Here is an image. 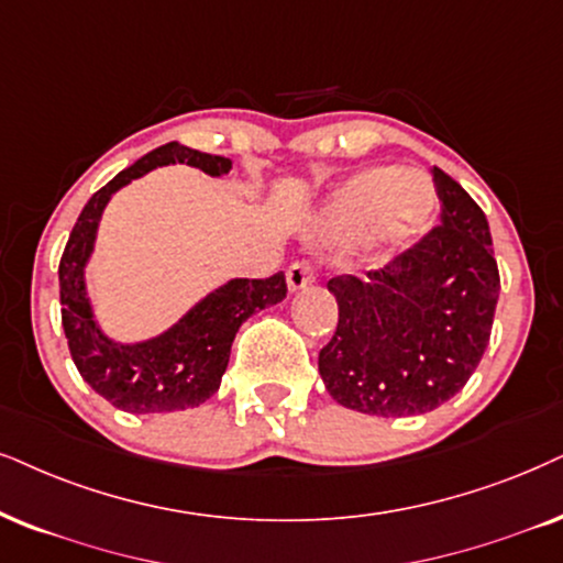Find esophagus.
Wrapping results in <instances>:
<instances>
[{
  "mask_svg": "<svg viewBox=\"0 0 563 563\" xmlns=\"http://www.w3.org/2000/svg\"><path fill=\"white\" fill-rule=\"evenodd\" d=\"M286 283L290 294H298V290L309 288L314 283V269H311L309 262H294L286 273Z\"/></svg>",
  "mask_w": 563,
  "mask_h": 563,
  "instance_id": "34e87169",
  "label": "esophagus"
}]
</instances>
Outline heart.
Here are the masks:
<instances>
[{"instance_id": "obj_1", "label": "heart", "mask_w": 563, "mask_h": 563, "mask_svg": "<svg viewBox=\"0 0 563 563\" xmlns=\"http://www.w3.org/2000/svg\"><path fill=\"white\" fill-rule=\"evenodd\" d=\"M433 208L437 189L423 170L372 166L332 191L319 225L327 239H358L372 229L374 244L397 252L421 236Z\"/></svg>"}]
</instances>
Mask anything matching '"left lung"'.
<instances>
[{
	"label": "left lung",
	"mask_w": 563,
	"mask_h": 563,
	"mask_svg": "<svg viewBox=\"0 0 563 563\" xmlns=\"http://www.w3.org/2000/svg\"><path fill=\"white\" fill-rule=\"evenodd\" d=\"M441 225L384 269L332 277L338 330L319 351L327 393L379 418L429 412L465 387L488 347L499 267L488 220L433 168Z\"/></svg>",
	"instance_id": "1"
}]
</instances>
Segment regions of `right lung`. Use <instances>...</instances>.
Masks as SVG:
<instances>
[{"label": "right lung", "instance_id": "obj_1", "mask_svg": "<svg viewBox=\"0 0 563 563\" xmlns=\"http://www.w3.org/2000/svg\"><path fill=\"white\" fill-rule=\"evenodd\" d=\"M176 163L199 168L212 179L233 168L231 158L191 151L181 142L155 147L88 199L59 262L62 327L77 372L103 400L124 412H174L210 400L229 366L239 327L267 306L280 303L288 290L283 273L265 280L231 277L153 338L124 343L103 330L92 309L85 269L96 252L106 205L126 184Z\"/></svg>", "mask_w": 563, "mask_h": 563}]
</instances>
